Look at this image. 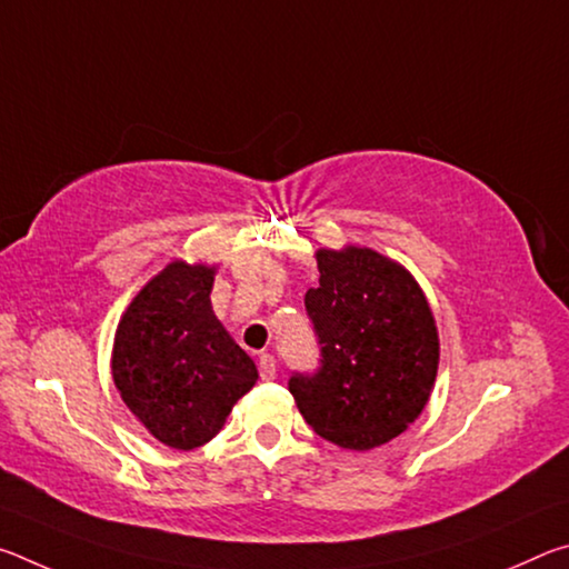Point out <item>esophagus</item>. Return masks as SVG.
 Masks as SVG:
<instances>
[{
  "mask_svg": "<svg viewBox=\"0 0 569 569\" xmlns=\"http://www.w3.org/2000/svg\"><path fill=\"white\" fill-rule=\"evenodd\" d=\"M258 373H261L263 381L276 379V361H273L271 353L258 356Z\"/></svg>",
  "mask_w": 569,
  "mask_h": 569,
  "instance_id": "1",
  "label": "esophagus"
}]
</instances>
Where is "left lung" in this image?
Here are the masks:
<instances>
[{
  "mask_svg": "<svg viewBox=\"0 0 569 569\" xmlns=\"http://www.w3.org/2000/svg\"><path fill=\"white\" fill-rule=\"evenodd\" d=\"M319 288L306 313L321 346L316 373L288 391L316 435L366 451L399 437L427 407L439 333L427 296L407 268L371 248H321Z\"/></svg>",
  "mask_w": 569,
  "mask_h": 569,
  "instance_id": "obj_1",
  "label": "left lung"
}]
</instances>
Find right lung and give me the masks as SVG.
I'll return each instance as SVG.
<instances>
[{
  "mask_svg": "<svg viewBox=\"0 0 569 569\" xmlns=\"http://www.w3.org/2000/svg\"><path fill=\"white\" fill-rule=\"evenodd\" d=\"M216 268L186 261L150 278L114 331L112 379L152 437L172 449L203 447L258 369L210 306Z\"/></svg>",
  "mask_w": 569,
  "mask_h": 569,
  "instance_id": "1",
  "label": "right lung"
}]
</instances>
